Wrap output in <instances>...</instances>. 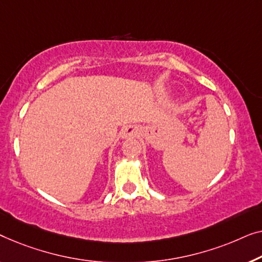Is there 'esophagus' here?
I'll return each mask as SVG.
<instances>
[{"label": "esophagus", "mask_w": 262, "mask_h": 262, "mask_svg": "<svg viewBox=\"0 0 262 262\" xmlns=\"http://www.w3.org/2000/svg\"><path fill=\"white\" fill-rule=\"evenodd\" d=\"M138 135H139V132H138V129H136L135 127L126 128V129H124V132L122 133V138L123 139L130 138V136H133V138H134V136H138Z\"/></svg>", "instance_id": "34e87169"}]
</instances>
